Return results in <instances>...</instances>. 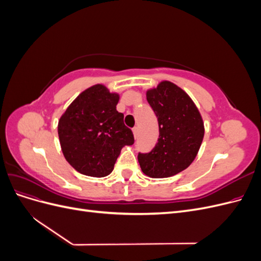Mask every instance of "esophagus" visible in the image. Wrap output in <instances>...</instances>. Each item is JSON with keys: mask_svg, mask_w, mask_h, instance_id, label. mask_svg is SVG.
Segmentation results:
<instances>
[{"mask_svg": "<svg viewBox=\"0 0 261 261\" xmlns=\"http://www.w3.org/2000/svg\"><path fill=\"white\" fill-rule=\"evenodd\" d=\"M133 134H134V137H135V139H136L137 135H138V127H134L133 128Z\"/></svg>", "mask_w": 261, "mask_h": 261, "instance_id": "34e87169", "label": "esophagus"}]
</instances>
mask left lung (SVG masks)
Masks as SVG:
<instances>
[{
  "label": "left lung",
  "mask_w": 261,
  "mask_h": 261,
  "mask_svg": "<svg viewBox=\"0 0 261 261\" xmlns=\"http://www.w3.org/2000/svg\"><path fill=\"white\" fill-rule=\"evenodd\" d=\"M147 101L158 118L159 138L151 151L138 153V162L150 177H170L187 169L198 153L202 118L188 94L171 82L148 90Z\"/></svg>",
  "instance_id": "left-lung-1"
}]
</instances>
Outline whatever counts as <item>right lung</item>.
Returning <instances> with one entry per match:
<instances>
[{
	"mask_svg": "<svg viewBox=\"0 0 261 261\" xmlns=\"http://www.w3.org/2000/svg\"><path fill=\"white\" fill-rule=\"evenodd\" d=\"M117 93L94 85L83 91L60 118L58 132L63 154L84 175L103 177L113 171L124 146L134 144L124 115L116 111Z\"/></svg>",
	"mask_w": 261,
	"mask_h": 261,
	"instance_id": "obj_1",
	"label": "right lung"
}]
</instances>
